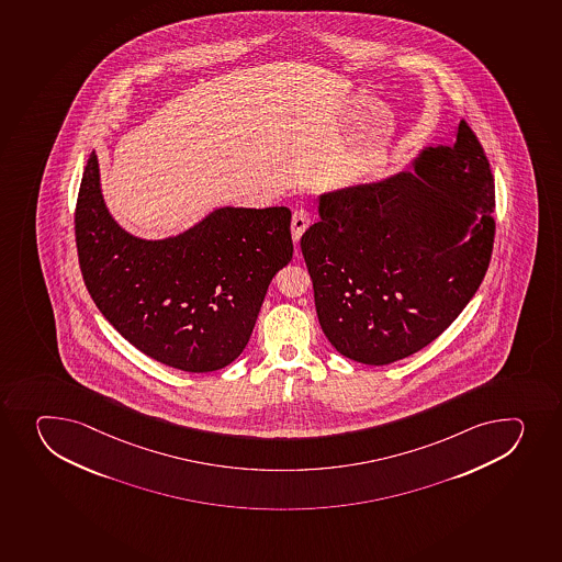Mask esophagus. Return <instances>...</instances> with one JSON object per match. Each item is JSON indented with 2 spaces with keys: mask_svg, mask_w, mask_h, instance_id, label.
I'll return each instance as SVG.
<instances>
[{
  "mask_svg": "<svg viewBox=\"0 0 562 562\" xmlns=\"http://www.w3.org/2000/svg\"><path fill=\"white\" fill-rule=\"evenodd\" d=\"M313 216L310 214V211L306 209H299V211L293 212V220H291V234H293V239L301 238L304 231H306L310 225H312Z\"/></svg>",
  "mask_w": 562,
  "mask_h": 562,
  "instance_id": "34e87169",
  "label": "esophagus"
}]
</instances>
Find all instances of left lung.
<instances>
[{"mask_svg": "<svg viewBox=\"0 0 562 562\" xmlns=\"http://www.w3.org/2000/svg\"><path fill=\"white\" fill-rule=\"evenodd\" d=\"M416 172L323 195V220L302 234L318 323L351 361L383 367L430 345L490 267L495 178L467 121Z\"/></svg>", "mask_w": 562, "mask_h": 562, "instance_id": "1", "label": "left lung"}]
</instances>
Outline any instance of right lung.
I'll use <instances>...</instances> for the list:
<instances>
[{
	"label": "right lung",
	"instance_id": "right-lung-1",
	"mask_svg": "<svg viewBox=\"0 0 562 562\" xmlns=\"http://www.w3.org/2000/svg\"><path fill=\"white\" fill-rule=\"evenodd\" d=\"M290 227L285 206H227L176 238H134L108 214L95 151L75 209L78 266L97 307L137 350L192 373L244 351L272 277L293 256Z\"/></svg>",
	"mask_w": 562,
	"mask_h": 562
}]
</instances>
